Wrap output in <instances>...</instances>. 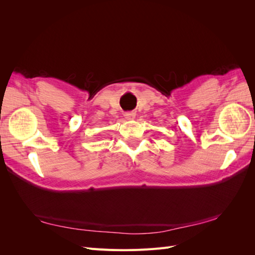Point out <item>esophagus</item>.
Segmentation results:
<instances>
[{"label":"esophagus","instance_id":"34e87169","mask_svg":"<svg viewBox=\"0 0 255 255\" xmlns=\"http://www.w3.org/2000/svg\"><path fill=\"white\" fill-rule=\"evenodd\" d=\"M125 116H126V119L127 120H133L135 118V114L134 113H127Z\"/></svg>","mask_w":255,"mask_h":255}]
</instances>
